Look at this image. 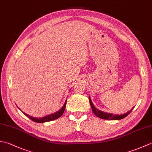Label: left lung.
Returning a JSON list of instances; mask_svg holds the SVG:
<instances>
[{"instance_id":"8db88e82","label":"left lung","mask_w":152,"mask_h":152,"mask_svg":"<svg viewBox=\"0 0 152 152\" xmlns=\"http://www.w3.org/2000/svg\"><path fill=\"white\" fill-rule=\"evenodd\" d=\"M89 102H90V105H91V107L92 108V111L94 113V114L95 115L97 116V117L103 119H110V120H119V119H121L123 118H125L126 116L128 115L129 114H130L131 112L133 110V108H132L131 110L129 111L128 112L125 113V114H121V115H114L113 114H110V113H106V112H104L102 111L99 110V109L96 108L95 107V106L93 105V104L91 102V100L90 99L89 96Z\"/></svg>"}]
</instances>
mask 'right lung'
Instances as JSON below:
<instances>
[{
	"instance_id": "add662e5",
	"label": "right lung",
	"mask_w": 152,
	"mask_h": 152,
	"mask_svg": "<svg viewBox=\"0 0 152 152\" xmlns=\"http://www.w3.org/2000/svg\"><path fill=\"white\" fill-rule=\"evenodd\" d=\"M66 100L65 102H64V105L63 106V107L61 108L59 111L55 112V113H53V114H50V115H48L46 116H44V117H43V118H35L32 117V116H30V115H28L26 114H25V113H23V114L26 116H27V117L29 118L30 119H31L32 121H33L34 122L44 123V122L50 121L54 120V119H56L57 118H59V117H61V116L63 115V114L64 112V109H65V107H66Z\"/></svg>"
}]
</instances>
